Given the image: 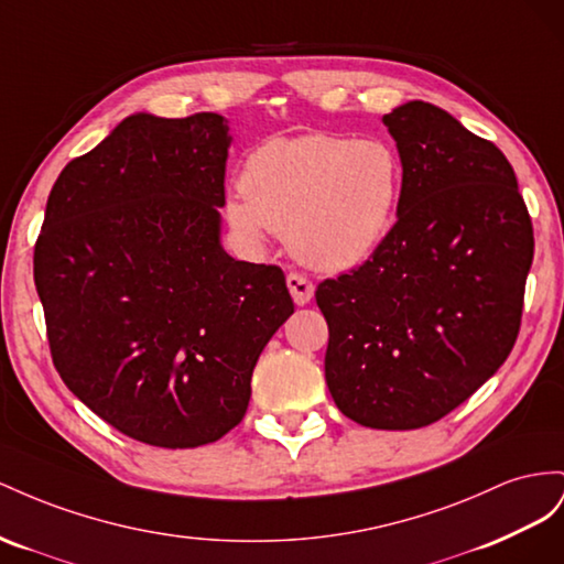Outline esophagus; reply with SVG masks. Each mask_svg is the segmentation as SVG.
Returning <instances> with one entry per match:
<instances>
[{"label":"esophagus","mask_w":564,"mask_h":564,"mask_svg":"<svg viewBox=\"0 0 564 564\" xmlns=\"http://www.w3.org/2000/svg\"><path fill=\"white\" fill-rule=\"evenodd\" d=\"M285 283H288V291H291L295 304H307L314 297V283L307 276H302V273L291 271L288 273Z\"/></svg>","instance_id":"34e87169"}]
</instances>
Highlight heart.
I'll return each mask as SVG.
<instances>
[{
	"label": "heart",
	"mask_w": 564,
	"mask_h": 564,
	"mask_svg": "<svg viewBox=\"0 0 564 564\" xmlns=\"http://www.w3.org/2000/svg\"><path fill=\"white\" fill-rule=\"evenodd\" d=\"M240 182L243 193L224 205L238 234H285L297 260L340 271L371 257L388 236L401 163L384 141L314 132L257 147Z\"/></svg>",
	"instance_id": "obj_1"
}]
</instances>
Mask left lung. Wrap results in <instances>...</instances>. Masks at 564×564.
<instances>
[{"instance_id":"1","label":"left lung","mask_w":564,"mask_h":564,"mask_svg":"<svg viewBox=\"0 0 564 564\" xmlns=\"http://www.w3.org/2000/svg\"><path fill=\"white\" fill-rule=\"evenodd\" d=\"M401 158L397 221L359 267L321 281L326 382L354 423L415 430L452 413L518 340L534 257L512 165L446 110L382 118Z\"/></svg>"}]
</instances>
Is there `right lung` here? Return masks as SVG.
<instances>
[{
    "label": "right lung",
    "instance_id": "1",
    "mask_svg": "<svg viewBox=\"0 0 564 564\" xmlns=\"http://www.w3.org/2000/svg\"><path fill=\"white\" fill-rule=\"evenodd\" d=\"M229 127L217 112L122 120L63 167L35 243L46 340L68 390L137 442H217L295 312L276 264L219 243Z\"/></svg>",
    "mask_w": 564,
    "mask_h": 564
}]
</instances>
